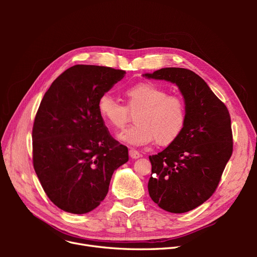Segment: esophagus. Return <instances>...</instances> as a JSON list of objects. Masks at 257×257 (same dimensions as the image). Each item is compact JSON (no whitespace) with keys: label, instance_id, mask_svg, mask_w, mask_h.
I'll list each match as a JSON object with an SVG mask.
<instances>
[{"label":"esophagus","instance_id":"esophagus-1","mask_svg":"<svg viewBox=\"0 0 257 257\" xmlns=\"http://www.w3.org/2000/svg\"><path fill=\"white\" fill-rule=\"evenodd\" d=\"M130 157L132 158V159H139V158H141L142 157V154L141 153H139L137 150H135V149H131L130 150Z\"/></svg>","mask_w":257,"mask_h":257}]
</instances>
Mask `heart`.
Listing matches in <instances>:
<instances>
[{"label": "heart", "mask_w": 257, "mask_h": 257, "mask_svg": "<svg viewBox=\"0 0 257 257\" xmlns=\"http://www.w3.org/2000/svg\"><path fill=\"white\" fill-rule=\"evenodd\" d=\"M126 106L112 96L104 94L98 98L97 110L110 126L122 130L130 121L131 112H137L135 126L123 131L119 139L131 146H146L154 139L166 146L181 135L186 123V105L183 98L169 95V92L150 81L138 82L125 92Z\"/></svg>", "instance_id": "obj_1"}]
</instances>
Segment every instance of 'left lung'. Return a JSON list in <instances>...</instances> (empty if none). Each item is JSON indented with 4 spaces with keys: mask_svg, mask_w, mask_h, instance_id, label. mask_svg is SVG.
I'll list each match as a JSON object with an SVG mask.
<instances>
[{
    "mask_svg": "<svg viewBox=\"0 0 257 257\" xmlns=\"http://www.w3.org/2000/svg\"><path fill=\"white\" fill-rule=\"evenodd\" d=\"M144 77L176 83L184 98L185 126L174 143L149 157L148 191L166 211L188 212L204 204L219 185L232 153L230 115L206 81L190 69L166 67Z\"/></svg>",
    "mask_w": 257,
    "mask_h": 257,
    "instance_id": "8db88e82",
    "label": "left lung"
}]
</instances>
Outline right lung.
<instances>
[{"instance_id": "right-lung-1", "label": "right lung", "mask_w": 257, "mask_h": 257, "mask_svg": "<svg viewBox=\"0 0 257 257\" xmlns=\"http://www.w3.org/2000/svg\"><path fill=\"white\" fill-rule=\"evenodd\" d=\"M125 72L74 65L45 93L32 131L33 166L45 193L63 211L83 214L106 197L114 170L128 150L108 132L98 98Z\"/></svg>"}]
</instances>
